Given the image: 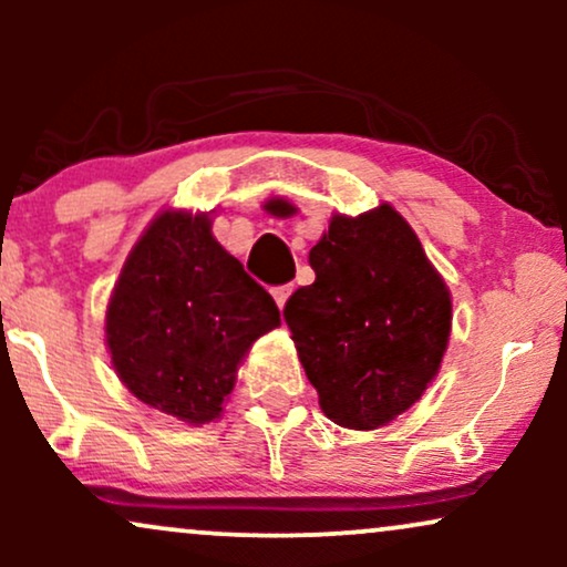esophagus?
I'll list each match as a JSON object with an SVG mask.
<instances>
[{"mask_svg":"<svg viewBox=\"0 0 567 567\" xmlns=\"http://www.w3.org/2000/svg\"><path fill=\"white\" fill-rule=\"evenodd\" d=\"M290 292H292V285H277V288H271V296H275V301H277L279 309H282V306L288 303Z\"/></svg>","mask_w":567,"mask_h":567,"instance_id":"34e87169","label":"esophagus"}]
</instances>
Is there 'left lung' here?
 Masks as SVG:
<instances>
[{"mask_svg": "<svg viewBox=\"0 0 567 567\" xmlns=\"http://www.w3.org/2000/svg\"><path fill=\"white\" fill-rule=\"evenodd\" d=\"M309 264L317 279L292 292L285 322L322 413L357 432L392 424L440 373L453 324L445 279L389 202L336 213Z\"/></svg>", "mask_w": 567, "mask_h": 567, "instance_id": "left-lung-1", "label": "left lung"}]
</instances>
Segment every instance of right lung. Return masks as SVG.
Segmentation results:
<instances>
[{
  "label": "right lung",
  "instance_id": "add662e5",
  "mask_svg": "<svg viewBox=\"0 0 567 567\" xmlns=\"http://www.w3.org/2000/svg\"><path fill=\"white\" fill-rule=\"evenodd\" d=\"M279 324L275 298L213 237L210 213L162 210L130 250L106 306V349L143 405L210 424L252 343Z\"/></svg>",
  "mask_w": 567,
  "mask_h": 567
}]
</instances>
